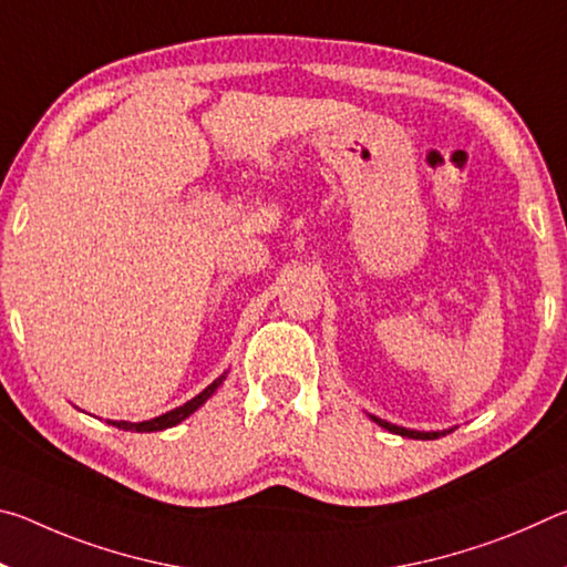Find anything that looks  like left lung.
I'll return each instance as SVG.
<instances>
[{
    "label": "left lung",
    "instance_id": "8db88e82",
    "mask_svg": "<svg viewBox=\"0 0 567 567\" xmlns=\"http://www.w3.org/2000/svg\"><path fill=\"white\" fill-rule=\"evenodd\" d=\"M372 420L378 422L380 427H385V430H390V433H395V435H402V437H412V440H437L440 435H447V433H453V427L450 430H430V433H425V430H410V427H400V425H392V422H388V420H382V417H375V415H370Z\"/></svg>",
    "mask_w": 567,
    "mask_h": 567
}]
</instances>
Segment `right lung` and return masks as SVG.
Here are the masks:
<instances>
[{
    "label": "right lung",
    "mask_w": 567,
    "mask_h": 567,
    "mask_svg": "<svg viewBox=\"0 0 567 567\" xmlns=\"http://www.w3.org/2000/svg\"><path fill=\"white\" fill-rule=\"evenodd\" d=\"M225 378H227V372H223V375H219L213 382V385H207L203 392H199V395L187 400L185 405L169 410V412H165V415H159V417H152V420H145V422H127V420H107V422H112V425L120 427V430H130V433H157V430L175 427V425H179L182 420H187L192 412H197L199 408H203L205 402L215 395L217 388L223 385Z\"/></svg>",
    "instance_id": "obj_1"
}]
</instances>
